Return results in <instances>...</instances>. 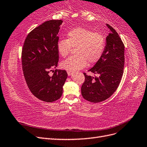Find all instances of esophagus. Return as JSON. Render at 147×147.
Here are the masks:
<instances>
[{"mask_svg":"<svg viewBox=\"0 0 147 147\" xmlns=\"http://www.w3.org/2000/svg\"><path fill=\"white\" fill-rule=\"evenodd\" d=\"M73 73L74 72H72V71H70V70H68L67 71V74H68V75H69V76H70V75H72Z\"/></svg>","mask_w":147,"mask_h":147,"instance_id":"esophagus-1","label":"esophagus"}]
</instances>
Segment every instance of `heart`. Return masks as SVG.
Here are the masks:
<instances>
[{"instance_id":"obj_1","label":"heart","mask_w":147,"mask_h":147,"mask_svg":"<svg viewBox=\"0 0 147 147\" xmlns=\"http://www.w3.org/2000/svg\"><path fill=\"white\" fill-rule=\"evenodd\" d=\"M67 39L61 38L57 43L59 55L65 57L72 48H76L75 56L62 63V66L70 70H80L88 64L97 63L103 55L106 42L104 35L83 28H75L67 34Z\"/></svg>"}]
</instances>
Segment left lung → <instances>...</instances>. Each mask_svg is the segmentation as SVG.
<instances>
[{"label":"left lung","mask_w":147,"mask_h":147,"mask_svg":"<svg viewBox=\"0 0 147 147\" xmlns=\"http://www.w3.org/2000/svg\"><path fill=\"white\" fill-rule=\"evenodd\" d=\"M110 33L106 38L103 55L97 63L89 70L99 74L95 78L83 73L85 80L81 91L84 99L94 103L104 101L117 90L123 74L124 45L118 34L112 26L107 24Z\"/></svg>","instance_id":"left-lung-1"}]
</instances>
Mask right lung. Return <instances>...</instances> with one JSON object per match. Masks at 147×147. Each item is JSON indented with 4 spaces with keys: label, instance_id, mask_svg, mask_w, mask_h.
Segmentation results:
<instances>
[{
    "label": "right lung",
    "instance_id": "add662e5",
    "mask_svg": "<svg viewBox=\"0 0 147 147\" xmlns=\"http://www.w3.org/2000/svg\"><path fill=\"white\" fill-rule=\"evenodd\" d=\"M63 21L50 20L28 34L21 53L22 67L27 85L33 95L44 102H52L63 94V86L67 77L64 70L53 71L59 61L57 43Z\"/></svg>",
    "mask_w": 147,
    "mask_h": 147
}]
</instances>
